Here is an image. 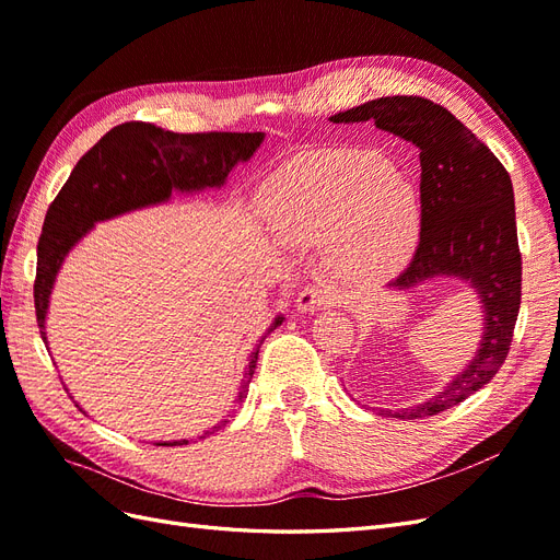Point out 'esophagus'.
I'll return each mask as SVG.
<instances>
[{
    "instance_id": "34e87169",
    "label": "esophagus",
    "mask_w": 560,
    "mask_h": 560,
    "mask_svg": "<svg viewBox=\"0 0 560 560\" xmlns=\"http://www.w3.org/2000/svg\"><path fill=\"white\" fill-rule=\"evenodd\" d=\"M334 301V292L325 284H308L303 287L296 296V311L299 313H315L317 308L327 306Z\"/></svg>"
}]
</instances>
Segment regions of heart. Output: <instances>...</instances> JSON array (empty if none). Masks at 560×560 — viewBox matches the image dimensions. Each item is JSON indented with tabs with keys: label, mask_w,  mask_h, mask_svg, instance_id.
Listing matches in <instances>:
<instances>
[{
	"label": "heart",
	"mask_w": 560,
	"mask_h": 560,
	"mask_svg": "<svg viewBox=\"0 0 560 560\" xmlns=\"http://www.w3.org/2000/svg\"><path fill=\"white\" fill-rule=\"evenodd\" d=\"M268 206L287 241L338 238L336 266L354 282L395 276L420 233L416 189L385 159L366 151L296 159L270 182Z\"/></svg>",
	"instance_id": "heart-1"
}]
</instances>
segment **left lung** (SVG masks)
<instances>
[{"label": "left lung", "instance_id": "1", "mask_svg": "<svg viewBox=\"0 0 560 560\" xmlns=\"http://www.w3.org/2000/svg\"><path fill=\"white\" fill-rule=\"evenodd\" d=\"M334 124H366L420 151V243L387 290L409 292L432 278H455L481 303L483 334L474 358L434 397L385 418L436 416L493 381L512 346L521 306V252L510 173L457 118L416 95L378 97L334 114Z\"/></svg>", "mask_w": 560, "mask_h": 560}]
</instances>
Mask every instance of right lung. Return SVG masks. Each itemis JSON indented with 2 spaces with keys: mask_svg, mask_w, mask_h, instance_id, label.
Masks as SVG:
<instances>
[{
  "mask_svg": "<svg viewBox=\"0 0 560 560\" xmlns=\"http://www.w3.org/2000/svg\"><path fill=\"white\" fill-rule=\"evenodd\" d=\"M264 138V132L186 135L163 130L154 124L130 121L112 128L103 140L86 151L56 200L48 206L37 245L35 308L46 348V315L60 266L67 254L79 245L81 238H86L97 222H107V219L132 210L161 206V202L171 200L175 191L198 194L206 189H222L233 167L249 161L254 151L261 147ZM282 319V315H276L266 334L280 327ZM264 338L266 336H261L257 348L249 352L235 404L245 401L247 397ZM224 422L229 420L224 418L219 425H224ZM184 444H189V439L156 442V446Z\"/></svg>",
  "mask_w": 560,
  "mask_h": 560,
  "instance_id": "1",
  "label": "right lung"
}]
</instances>
